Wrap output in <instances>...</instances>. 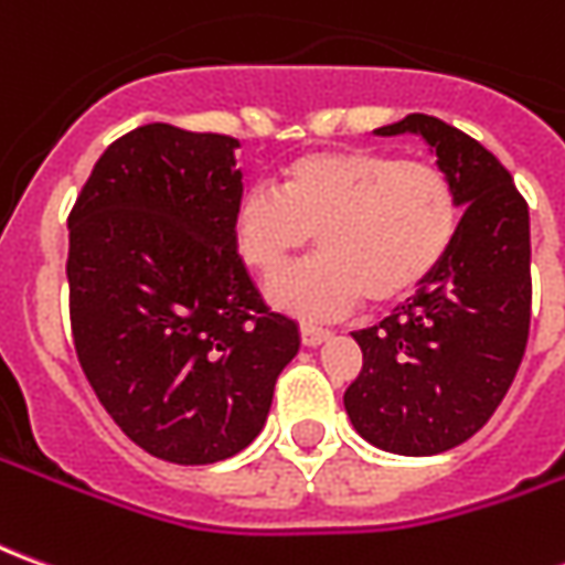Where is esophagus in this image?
<instances>
[{
    "label": "esophagus",
    "mask_w": 565,
    "mask_h": 565,
    "mask_svg": "<svg viewBox=\"0 0 565 565\" xmlns=\"http://www.w3.org/2000/svg\"><path fill=\"white\" fill-rule=\"evenodd\" d=\"M299 335H302V344H306V348H318V344H323L330 339L332 332L323 330V327H315V323H302V327H299Z\"/></svg>",
    "instance_id": "1"
}]
</instances>
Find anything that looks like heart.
<instances>
[{"instance_id":"obj_1","label":"heart","mask_w":565,"mask_h":565,"mask_svg":"<svg viewBox=\"0 0 565 565\" xmlns=\"http://www.w3.org/2000/svg\"><path fill=\"white\" fill-rule=\"evenodd\" d=\"M460 233L448 172L391 150H308L278 172V193L235 199L233 245L247 269L278 278L318 235L323 257L271 284V302L302 318H342L363 299L399 306L436 278Z\"/></svg>"}]
</instances>
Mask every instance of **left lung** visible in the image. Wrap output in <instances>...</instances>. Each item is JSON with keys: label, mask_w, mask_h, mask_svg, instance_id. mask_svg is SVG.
Masks as SVG:
<instances>
[{"label": "left lung", "mask_w": 565, "mask_h": 565, "mask_svg": "<svg viewBox=\"0 0 565 565\" xmlns=\"http://www.w3.org/2000/svg\"><path fill=\"white\" fill-rule=\"evenodd\" d=\"M375 132L420 136L457 186L462 217L436 278L354 332L363 369L344 412L375 448L429 457L472 438L518 375L533 302L530 209L509 169L438 117L408 115Z\"/></svg>", "instance_id": "1"}]
</instances>
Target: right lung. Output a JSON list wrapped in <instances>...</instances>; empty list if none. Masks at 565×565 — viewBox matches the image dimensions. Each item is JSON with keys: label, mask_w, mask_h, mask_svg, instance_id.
<instances>
[{"label": "right lung", "mask_w": 565, "mask_h": 565, "mask_svg": "<svg viewBox=\"0 0 565 565\" xmlns=\"http://www.w3.org/2000/svg\"><path fill=\"white\" fill-rule=\"evenodd\" d=\"M238 141L148 124L108 145L68 214L81 369L139 448L178 466L245 450L296 320L269 311L233 245Z\"/></svg>", "instance_id": "obj_1"}]
</instances>
